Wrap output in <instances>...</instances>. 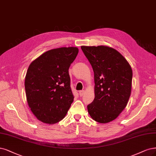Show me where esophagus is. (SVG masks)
Returning <instances> with one entry per match:
<instances>
[{
    "mask_svg": "<svg viewBox=\"0 0 156 156\" xmlns=\"http://www.w3.org/2000/svg\"><path fill=\"white\" fill-rule=\"evenodd\" d=\"M84 93V90H80V91H79V95H80V97H82V96L83 95Z\"/></svg>",
    "mask_w": 156,
    "mask_h": 156,
    "instance_id": "esophagus-1",
    "label": "esophagus"
}]
</instances>
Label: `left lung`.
I'll return each instance as SVG.
<instances>
[{
    "instance_id": "left-lung-1",
    "label": "left lung",
    "mask_w": 156,
    "mask_h": 156,
    "mask_svg": "<svg viewBox=\"0 0 156 156\" xmlns=\"http://www.w3.org/2000/svg\"><path fill=\"white\" fill-rule=\"evenodd\" d=\"M94 72L95 98L87 106L90 115L100 123L110 122L127 105L132 70L119 52L105 46H81Z\"/></svg>"
}]
</instances>
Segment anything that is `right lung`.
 I'll return each mask as SVG.
<instances>
[{
    "label": "right lung",
    "mask_w": 156,
    "mask_h": 156,
    "mask_svg": "<svg viewBox=\"0 0 156 156\" xmlns=\"http://www.w3.org/2000/svg\"><path fill=\"white\" fill-rule=\"evenodd\" d=\"M78 52L76 47L53 49L29 66L24 83L26 99L39 121L53 124L66 115L74 98L68 69Z\"/></svg>",
    "instance_id": "obj_1"
}]
</instances>
